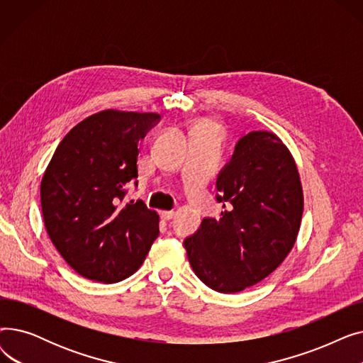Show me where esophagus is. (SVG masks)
Here are the masks:
<instances>
[{"label":"esophagus","instance_id":"1","mask_svg":"<svg viewBox=\"0 0 363 363\" xmlns=\"http://www.w3.org/2000/svg\"><path fill=\"white\" fill-rule=\"evenodd\" d=\"M174 216H175V212H174V211H170V212H160V218H162L163 220H170Z\"/></svg>","mask_w":363,"mask_h":363}]
</instances>
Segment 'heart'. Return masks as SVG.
Returning <instances> with one entry per match:
<instances>
[{"mask_svg":"<svg viewBox=\"0 0 363 363\" xmlns=\"http://www.w3.org/2000/svg\"><path fill=\"white\" fill-rule=\"evenodd\" d=\"M201 128H204V129H208V130H212V132H215V128L211 125V123H201L200 125Z\"/></svg>","mask_w":363,"mask_h":363,"instance_id":"obj_1","label":"heart"}]
</instances>
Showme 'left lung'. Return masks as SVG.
Returning a JSON list of instances; mask_svg holds the SVG:
<instances>
[{"label": "left lung", "mask_w": 363, "mask_h": 363, "mask_svg": "<svg viewBox=\"0 0 363 363\" xmlns=\"http://www.w3.org/2000/svg\"><path fill=\"white\" fill-rule=\"evenodd\" d=\"M220 219L204 218L184 240L194 274L208 289L238 293L272 274L296 242L303 191L289 148L272 132L238 140L216 179Z\"/></svg>", "instance_id": "left-lung-1"}]
</instances>
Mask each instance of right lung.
<instances>
[{
    "label": "right lung",
    "mask_w": 363,
    "mask_h": 363,
    "mask_svg": "<svg viewBox=\"0 0 363 363\" xmlns=\"http://www.w3.org/2000/svg\"><path fill=\"white\" fill-rule=\"evenodd\" d=\"M156 113L104 110L76 125L55 148L41 182L47 233L84 278L114 284L135 272L159 235L144 201L123 203L138 185V144Z\"/></svg>",
    "instance_id": "add662e5"
}]
</instances>
